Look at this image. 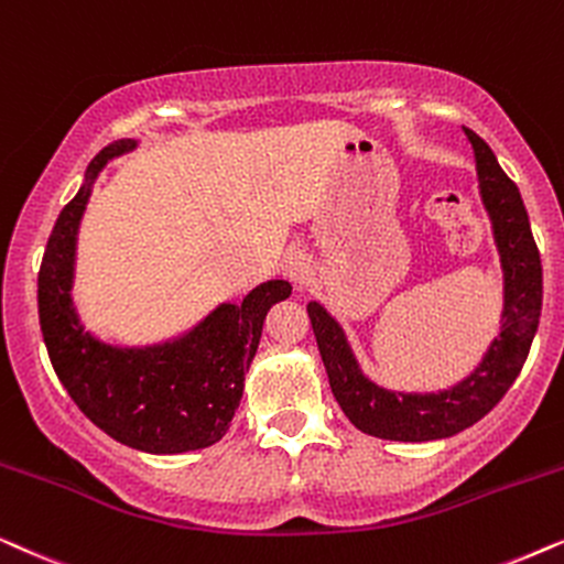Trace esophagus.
I'll return each mask as SVG.
<instances>
[{"instance_id": "obj_1", "label": "esophagus", "mask_w": 564, "mask_h": 564, "mask_svg": "<svg viewBox=\"0 0 564 564\" xmlns=\"http://www.w3.org/2000/svg\"><path fill=\"white\" fill-rule=\"evenodd\" d=\"M283 273H286L294 286L299 291L310 289L312 286V278H314V268H312V258L304 252H289L286 260H283Z\"/></svg>"}]
</instances>
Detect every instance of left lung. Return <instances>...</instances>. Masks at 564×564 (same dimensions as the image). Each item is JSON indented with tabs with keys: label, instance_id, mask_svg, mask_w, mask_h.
Instances as JSON below:
<instances>
[{
	"label": "left lung",
	"instance_id": "left-lung-1",
	"mask_svg": "<svg viewBox=\"0 0 564 564\" xmlns=\"http://www.w3.org/2000/svg\"><path fill=\"white\" fill-rule=\"evenodd\" d=\"M477 162V187L502 270V312L498 335L462 381L438 392H402L373 381L360 369L340 322L319 302L306 304L322 364L337 404L358 431L384 441H441L467 431L498 404L513 384L534 343L542 314V258L527 206L498 156L471 129H464Z\"/></svg>",
	"mask_w": 564,
	"mask_h": 564
}]
</instances>
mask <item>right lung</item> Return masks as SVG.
Here are the masks:
<instances>
[{
	"mask_svg": "<svg viewBox=\"0 0 564 564\" xmlns=\"http://www.w3.org/2000/svg\"><path fill=\"white\" fill-rule=\"evenodd\" d=\"M137 147L139 139L105 147L58 214L37 273L41 333L58 381L110 438L147 454L198 452L229 431L262 322L270 306L291 296V283H260L242 304L224 302L160 343H110L87 329L72 296L82 216L108 162Z\"/></svg>",
	"mask_w": 564,
	"mask_h": 564,
	"instance_id": "right-lung-1",
	"label": "right lung"
}]
</instances>
